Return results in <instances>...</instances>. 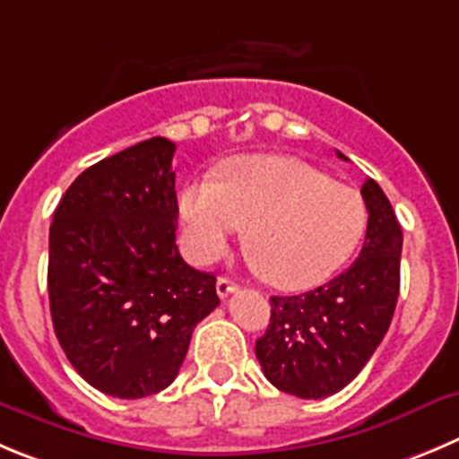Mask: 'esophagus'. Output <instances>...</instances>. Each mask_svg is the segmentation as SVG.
<instances>
[{
	"instance_id": "obj_1",
	"label": "esophagus",
	"mask_w": 459,
	"mask_h": 459,
	"mask_svg": "<svg viewBox=\"0 0 459 459\" xmlns=\"http://www.w3.org/2000/svg\"><path fill=\"white\" fill-rule=\"evenodd\" d=\"M230 292H235V282L230 281L229 276H220V278H217V294H220L221 299H226Z\"/></svg>"
}]
</instances>
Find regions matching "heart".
Returning a JSON list of instances; mask_svg holds the SVG:
<instances>
[{
	"instance_id": "b5f03b06",
	"label": "heart",
	"mask_w": 459,
	"mask_h": 459,
	"mask_svg": "<svg viewBox=\"0 0 459 459\" xmlns=\"http://www.w3.org/2000/svg\"><path fill=\"white\" fill-rule=\"evenodd\" d=\"M186 249L208 264L249 229V249L264 281L307 290L340 272L367 229L358 190L290 156L254 153L221 169L220 183L195 178L178 195Z\"/></svg>"
}]
</instances>
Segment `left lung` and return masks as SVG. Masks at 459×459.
<instances>
[{
  "mask_svg": "<svg viewBox=\"0 0 459 459\" xmlns=\"http://www.w3.org/2000/svg\"><path fill=\"white\" fill-rule=\"evenodd\" d=\"M337 156H342L337 152ZM346 160V158H344ZM367 235L358 260L321 288L272 297V319L255 358L273 387L299 398L344 389L383 342L401 288L403 233L374 178L362 186Z\"/></svg>",
  "mask_w": 459,
  "mask_h": 459,
  "instance_id": "8db88e82",
  "label": "left lung"
}]
</instances>
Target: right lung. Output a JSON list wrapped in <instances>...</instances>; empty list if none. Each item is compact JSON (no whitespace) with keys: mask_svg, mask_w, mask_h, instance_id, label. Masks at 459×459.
Masks as SVG:
<instances>
[{"mask_svg":"<svg viewBox=\"0 0 459 459\" xmlns=\"http://www.w3.org/2000/svg\"><path fill=\"white\" fill-rule=\"evenodd\" d=\"M174 152L152 138L94 162L51 221L56 337L81 378L108 396H152L174 383L192 331L220 306L215 276L178 254Z\"/></svg>","mask_w":459,"mask_h":459,"instance_id":"add662e5","label":"right lung"}]
</instances>
